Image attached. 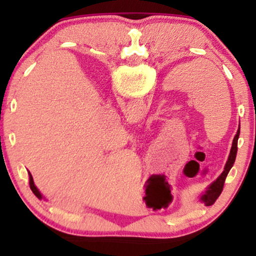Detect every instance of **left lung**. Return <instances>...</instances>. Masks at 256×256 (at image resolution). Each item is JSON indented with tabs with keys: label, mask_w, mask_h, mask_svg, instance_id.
Listing matches in <instances>:
<instances>
[{
	"label": "left lung",
	"mask_w": 256,
	"mask_h": 256,
	"mask_svg": "<svg viewBox=\"0 0 256 256\" xmlns=\"http://www.w3.org/2000/svg\"><path fill=\"white\" fill-rule=\"evenodd\" d=\"M231 100H232V101H234V98H232V95H231ZM238 137H240V130L237 131V134H236V136H234V142H232L231 152H230V155H228V162H226V165H225L224 172H222V174H220V177H219L218 179H216V183H214V184H216V183L224 184L226 176H228V171H230L231 167H232V165H234V158H236V154H237V140H238Z\"/></svg>",
	"instance_id": "left-lung-1"
}]
</instances>
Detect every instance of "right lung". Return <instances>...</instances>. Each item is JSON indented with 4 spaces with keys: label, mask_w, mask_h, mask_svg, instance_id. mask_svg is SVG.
<instances>
[{
    "label": "right lung",
    "mask_w": 256,
    "mask_h": 256,
    "mask_svg": "<svg viewBox=\"0 0 256 256\" xmlns=\"http://www.w3.org/2000/svg\"><path fill=\"white\" fill-rule=\"evenodd\" d=\"M32 182H34V180H32Z\"/></svg>",
    "instance_id": "add662e5"
}]
</instances>
